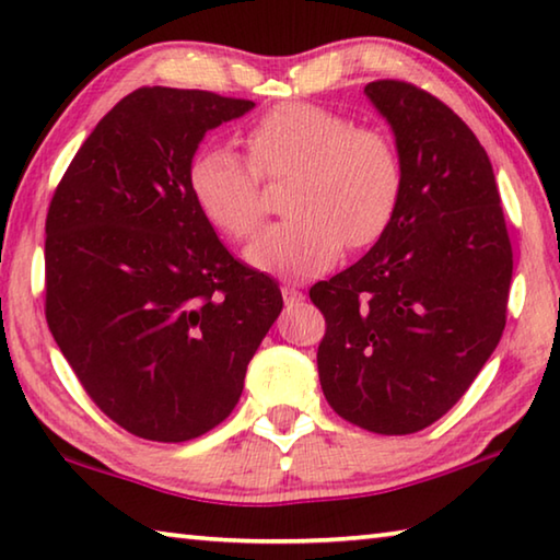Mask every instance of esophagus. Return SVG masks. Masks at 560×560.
Here are the masks:
<instances>
[{
    "mask_svg": "<svg viewBox=\"0 0 560 560\" xmlns=\"http://www.w3.org/2000/svg\"><path fill=\"white\" fill-rule=\"evenodd\" d=\"M281 296H283V301H287V306H293V303L303 301V293L296 287H291V283H283Z\"/></svg>",
    "mask_w": 560,
    "mask_h": 560,
    "instance_id": "esophagus-1",
    "label": "esophagus"
}]
</instances>
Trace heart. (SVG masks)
<instances>
[{
    "instance_id": "b5f03b06",
    "label": "heart",
    "mask_w": 560,
    "mask_h": 560,
    "mask_svg": "<svg viewBox=\"0 0 560 560\" xmlns=\"http://www.w3.org/2000/svg\"><path fill=\"white\" fill-rule=\"evenodd\" d=\"M244 148L246 160L220 145L200 150L189 163V195L217 232L244 242L264 217L261 179L291 177L283 195L291 217L246 249V261L273 277H318L346 246H373L400 205L402 165L393 140L336 110L281 103L252 122Z\"/></svg>"
}]
</instances>
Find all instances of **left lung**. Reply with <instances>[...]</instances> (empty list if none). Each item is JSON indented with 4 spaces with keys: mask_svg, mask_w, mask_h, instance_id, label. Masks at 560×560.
Masks as SVG:
<instances>
[{
    "mask_svg": "<svg viewBox=\"0 0 560 560\" xmlns=\"http://www.w3.org/2000/svg\"><path fill=\"white\" fill-rule=\"evenodd\" d=\"M368 98L395 132L402 195L387 232L308 296L326 318L328 405L375 434H412L457 405L506 326L514 254L487 150L457 113L405 81Z\"/></svg>",
    "mask_w": 560,
    "mask_h": 560,
    "instance_id": "left-lung-1",
    "label": "left lung"
}]
</instances>
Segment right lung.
<instances>
[{
    "instance_id": "right-lung-1",
    "label": "right lung",
    "mask_w": 560,
    "mask_h": 560,
    "mask_svg": "<svg viewBox=\"0 0 560 560\" xmlns=\"http://www.w3.org/2000/svg\"><path fill=\"white\" fill-rule=\"evenodd\" d=\"M254 103L145 86L71 160L46 214V324L122 430L187 442L230 417L281 314L267 273L236 261L189 195L207 130Z\"/></svg>"
}]
</instances>
